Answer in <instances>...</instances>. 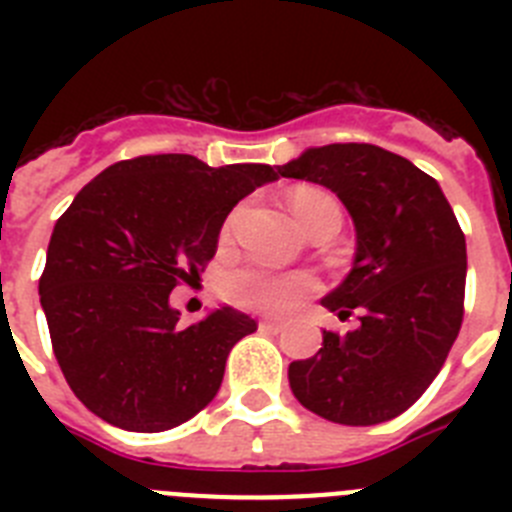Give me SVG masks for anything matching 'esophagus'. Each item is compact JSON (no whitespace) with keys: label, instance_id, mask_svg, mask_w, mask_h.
Instances as JSON below:
<instances>
[{"label":"esophagus","instance_id":"34e87169","mask_svg":"<svg viewBox=\"0 0 512 512\" xmlns=\"http://www.w3.org/2000/svg\"><path fill=\"white\" fill-rule=\"evenodd\" d=\"M259 328L264 330V333H282L284 323H282V320H269V318H266V320H261Z\"/></svg>","mask_w":512,"mask_h":512}]
</instances>
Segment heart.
<instances>
[{
    "label": "heart",
    "mask_w": 512,
    "mask_h": 512,
    "mask_svg": "<svg viewBox=\"0 0 512 512\" xmlns=\"http://www.w3.org/2000/svg\"><path fill=\"white\" fill-rule=\"evenodd\" d=\"M289 207L300 220L307 233H318L325 225H341V205L328 189L300 184L289 192ZM241 210H235L225 223L223 235L228 238L235 228ZM318 289V282L310 274H274V271L259 269V266H246L233 274H228L223 282L225 300L235 307L256 312H271V315H284L292 312L307 295Z\"/></svg>",
    "instance_id": "b5f03b06"
}]
</instances>
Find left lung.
Here are the masks:
<instances>
[{
  "label": "left lung",
  "instance_id": "1",
  "mask_svg": "<svg viewBox=\"0 0 512 512\" xmlns=\"http://www.w3.org/2000/svg\"><path fill=\"white\" fill-rule=\"evenodd\" d=\"M338 194L356 225L346 282L323 300L338 318L359 312L346 336L323 330L312 359L289 364V387L315 415L377 425L420 400L464 320L467 241L433 176L369 143L310 148L279 166Z\"/></svg>",
  "mask_w": 512,
  "mask_h": 512
}]
</instances>
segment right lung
Here are the masks:
<instances>
[{"mask_svg": "<svg viewBox=\"0 0 512 512\" xmlns=\"http://www.w3.org/2000/svg\"><path fill=\"white\" fill-rule=\"evenodd\" d=\"M274 179L266 164L138 156L104 169L58 217L40 305L63 377L94 415L156 433L210 405L256 320L220 307L184 328L171 289L200 277L228 212Z\"/></svg>", "mask_w": 512, "mask_h": 512, "instance_id": "obj_1", "label": "right lung"}]
</instances>
